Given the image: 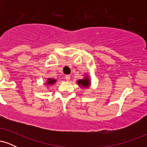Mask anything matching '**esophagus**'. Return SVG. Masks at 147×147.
Instances as JSON below:
<instances>
[{"label":"esophagus","instance_id":"34e87169","mask_svg":"<svg viewBox=\"0 0 147 147\" xmlns=\"http://www.w3.org/2000/svg\"><path fill=\"white\" fill-rule=\"evenodd\" d=\"M65 79H66V81H68H68L70 79V75H65Z\"/></svg>","mask_w":147,"mask_h":147}]
</instances>
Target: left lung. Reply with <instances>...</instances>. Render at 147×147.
<instances>
[{
    "label": "left lung",
    "mask_w": 147,
    "mask_h": 147,
    "mask_svg": "<svg viewBox=\"0 0 147 147\" xmlns=\"http://www.w3.org/2000/svg\"><path fill=\"white\" fill-rule=\"evenodd\" d=\"M77 84L79 86H81L82 88H86L89 87L90 84V79H89L88 77H85V78L83 79H79V80L77 81Z\"/></svg>",
    "instance_id": "obj_1"
}]
</instances>
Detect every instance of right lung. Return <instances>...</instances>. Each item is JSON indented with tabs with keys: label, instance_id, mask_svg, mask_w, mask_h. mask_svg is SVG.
Returning a JSON list of instances; mask_svg holds the SVG:
<instances>
[{
	"label": "right lung",
	"instance_id": "obj_1",
	"mask_svg": "<svg viewBox=\"0 0 147 147\" xmlns=\"http://www.w3.org/2000/svg\"><path fill=\"white\" fill-rule=\"evenodd\" d=\"M56 82H57L56 79L48 78V80H47V83H46V84H47V85H52V84H55Z\"/></svg>",
	"mask_w": 147,
	"mask_h": 147
}]
</instances>
